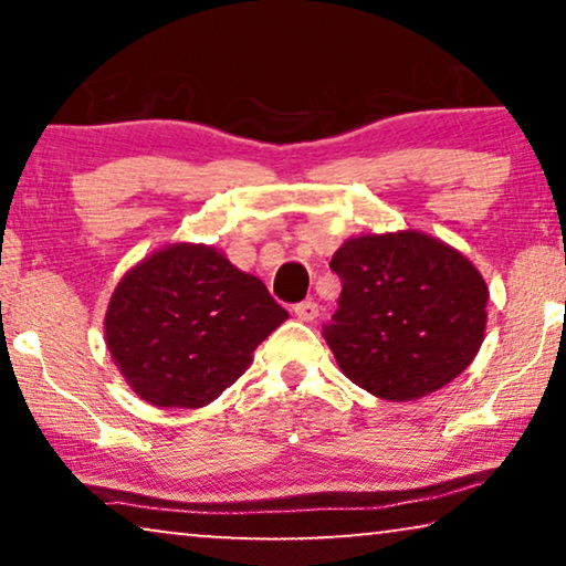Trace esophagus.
Returning <instances> with one entry per match:
<instances>
[{
	"label": "esophagus",
	"instance_id": "obj_1",
	"mask_svg": "<svg viewBox=\"0 0 566 566\" xmlns=\"http://www.w3.org/2000/svg\"><path fill=\"white\" fill-rule=\"evenodd\" d=\"M293 314H296L301 322H314L316 316H319V306H316V301H301V304L293 306Z\"/></svg>",
	"mask_w": 566,
	"mask_h": 566
}]
</instances>
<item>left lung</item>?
<instances>
[{
    "mask_svg": "<svg viewBox=\"0 0 566 566\" xmlns=\"http://www.w3.org/2000/svg\"><path fill=\"white\" fill-rule=\"evenodd\" d=\"M329 268L343 293L324 339L360 389L412 401L476 358L490 289L451 244L415 229L360 234L332 254Z\"/></svg>",
    "mask_w": 566,
    "mask_h": 566,
    "instance_id": "obj_1",
    "label": "left lung"
}]
</instances>
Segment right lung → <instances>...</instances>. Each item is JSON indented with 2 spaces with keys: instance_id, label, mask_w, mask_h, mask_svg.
I'll return each instance as SVG.
<instances>
[{
  "instance_id": "obj_1",
  "label": "right lung",
  "mask_w": 566,
  "mask_h": 566,
  "mask_svg": "<svg viewBox=\"0 0 566 566\" xmlns=\"http://www.w3.org/2000/svg\"><path fill=\"white\" fill-rule=\"evenodd\" d=\"M289 319L260 277L208 244L177 242L136 262L105 312V345L120 376L154 407L211 405Z\"/></svg>"
}]
</instances>
